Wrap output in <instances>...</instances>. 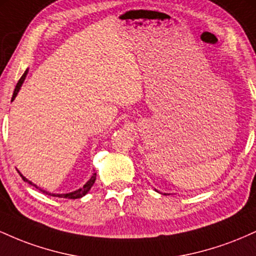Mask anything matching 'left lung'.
Here are the masks:
<instances>
[{"mask_svg": "<svg viewBox=\"0 0 256 256\" xmlns=\"http://www.w3.org/2000/svg\"><path fill=\"white\" fill-rule=\"evenodd\" d=\"M155 190H156V189H155ZM156 192H158V190H156Z\"/></svg>", "mask_w": 256, "mask_h": 256, "instance_id": "obj_1", "label": "left lung"}]
</instances>
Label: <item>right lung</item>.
Returning <instances> with one entry per match:
<instances>
[{
	"label": "right lung",
	"instance_id": "right-lung-1",
	"mask_svg": "<svg viewBox=\"0 0 256 256\" xmlns=\"http://www.w3.org/2000/svg\"><path fill=\"white\" fill-rule=\"evenodd\" d=\"M28 70H26L24 74L22 76V78H20V79H19V82H18V84H16V89H14L13 98H12V101H14V98H16V95H18V92H19L20 88H22V83H24V80H25V78H26V74H28ZM18 172H19V171H18ZM19 174H20V177H22V179H24V182H28V184L34 185V186H36L37 189H40V188H38L36 184H34V183H32V182L28 180V178H25L24 176H22V173H20V172H19ZM95 180H96V173H94V174L91 176V178L89 179V180H88L86 183H85V184L83 185V186L80 188V189L76 190V192H68V194H52V192H46V190H42V189H40V192H42L43 194H46V195H50V196H55V198H71V200H74V198H83V196L86 195L88 192H89V190L91 189V186H92L94 183H95Z\"/></svg>",
	"mask_w": 256,
	"mask_h": 256
}]
</instances>
